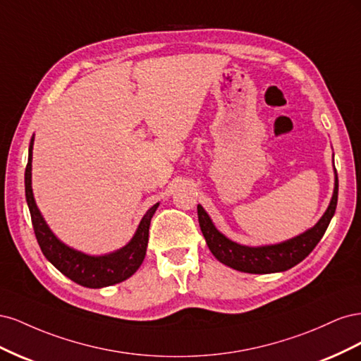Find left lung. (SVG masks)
I'll return each mask as SVG.
<instances>
[{
  "label": "left lung",
  "instance_id": "left-lung-1",
  "mask_svg": "<svg viewBox=\"0 0 361 361\" xmlns=\"http://www.w3.org/2000/svg\"><path fill=\"white\" fill-rule=\"evenodd\" d=\"M337 192L338 179L336 173L333 197L321 220L304 233L274 245L247 247L231 241L221 232L216 231L209 215L200 204L197 206L199 224L207 247L221 264L238 271L248 272V274H271V272L286 271L307 257L321 241L336 212Z\"/></svg>",
  "mask_w": 361,
  "mask_h": 361
}]
</instances>
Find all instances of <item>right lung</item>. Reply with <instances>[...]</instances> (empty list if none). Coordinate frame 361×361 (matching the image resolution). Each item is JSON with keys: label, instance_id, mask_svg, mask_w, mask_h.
<instances>
[{"label": "right lung", "instance_id": "obj_1", "mask_svg": "<svg viewBox=\"0 0 361 361\" xmlns=\"http://www.w3.org/2000/svg\"><path fill=\"white\" fill-rule=\"evenodd\" d=\"M32 143L35 137L30 141L28 162L25 167V197L28 209L31 214V223L35 228V235L40 245L42 253L56 267L61 274L69 277L72 281L85 288H105L116 285V283L129 279L143 264L146 256V248L149 241V226L159 203L154 204L140 221L133 239L114 253L104 256H89L81 251H76L51 232V228L43 220L37 204L35 202L31 188V159H32Z\"/></svg>", "mask_w": 361, "mask_h": 361}]
</instances>
